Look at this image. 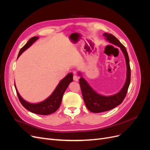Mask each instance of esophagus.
<instances>
[{
  "label": "esophagus",
  "instance_id": "esophagus-1",
  "mask_svg": "<svg viewBox=\"0 0 150 150\" xmlns=\"http://www.w3.org/2000/svg\"><path fill=\"white\" fill-rule=\"evenodd\" d=\"M73 80L74 81H79V78L78 76H77L76 75H74V76H73Z\"/></svg>",
  "mask_w": 150,
  "mask_h": 150
}]
</instances>
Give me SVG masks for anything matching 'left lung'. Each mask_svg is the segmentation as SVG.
<instances>
[{
    "label": "left lung",
    "mask_w": 150,
    "mask_h": 150,
    "mask_svg": "<svg viewBox=\"0 0 150 150\" xmlns=\"http://www.w3.org/2000/svg\"><path fill=\"white\" fill-rule=\"evenodd\" d=\"M103 35L107 41L119 47L122 52L123 53L126 64V78L125 84L118 93L110 96H104L95 91V90L89 84L87 81L82 76L80 72H78V74L81 76L79 84L86 106L89 111L95 113L111 110L120 105L123 101L126 96L131 79L129 60L126 49L112 34L105 33L103 34Z\"/></svg>",
    "instance_id": "left-lung-1"
}]
</instances>
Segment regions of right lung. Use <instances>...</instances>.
I'll list each match as a JSON object with an SVG mask.
<instances>
[{"label":"right lung","instance_id":"add662e5","mask_svg":"<svg viewBox=\"0 0 150 150\" xmlns=\"http://www.w3.org/2000/svg\"><path fill=\"white\" fill-rule=\"evenodd\" d=\"M38 39V37H33L30 39L28 40V42L25 44V46L20 50L19 54H18L17 59L19 58L22 52H24L26 49L30 47ZM72 81H73V74L72 72H70L60 81V82L59 83L55 89L54 90V91L48 98H47L45 100L37 103H31L24 100L18 92L16 83H14V86L19 101L22 105L26 110H28L31 112L35 113V114L48 115L58 110V108H59L63 94L66 91L68 86Z\"/></svg>","mask_w":150,"mask_h":150}]
</instances>
